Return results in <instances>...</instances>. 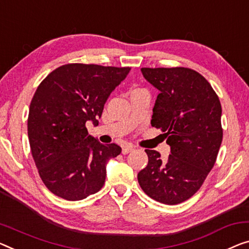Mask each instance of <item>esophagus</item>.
Instances as JSON below:
<instances>
[{"label":"esophagus","mask_w":249,"mask_h":249,"mask_svg":"<svg viewBox=\"0 0 249 249\" xmlns=\"http://www.w3.org/2000/svg\"><path fill=\"white\" fill-rule=\"evenodd\" d=\"M133 150H134V147H133L132 145L124 146L123 150H122V153H123V154H127V153H129V152H132Z\"/></svg>","instance_id":"34e87169"}]
</instances>
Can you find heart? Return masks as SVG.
Wrapping results in <instances>:
<instances>
[{
  "instance_id": "heart-1",
  "label": "heart",
  "mask_w": 249,
  "mask_h": 249,
  "mask_svg": "<svg viewBox=\"0 0 249 249\" xmlns=\"http://www.w3.org/2000/svg\"><path fill=\"white\" fill-rule=\"evenodd\" d=\"M141 90H144V89H142V88H135V89H133V90L131 91V94H132V92H136V91H141Z\"/></svg>"
}]
</instances>
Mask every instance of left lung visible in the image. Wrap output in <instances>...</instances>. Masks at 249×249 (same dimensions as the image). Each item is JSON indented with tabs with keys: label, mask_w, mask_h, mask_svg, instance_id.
Segmentation results:
<instances>
[{
	"label": "left lung",
	"mask_w": 249,
	"mask_h": 249,
	"mask_svg": "<svg viewBox=\"0 0 249 249\" xmlns=\"http://www.w3.org/2000/svg\"><path fill=\"white\" fill-rule=\"evenodd\" d=\"M160 90L151 125L160 128L171 146L168 160L145 150L148 163L137 174L142 190L165 205H178L201 188L216 162L222 141L221 104L208 80L184 67L142 68Z\"/></svg>",
	"instance_id": "obj_1"
}]
</instances>
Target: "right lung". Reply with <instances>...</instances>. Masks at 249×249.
Listing matches in <instances>:
<instances>
[{"label": "right lung", "instance_id": "right-lung-1", "mask_svg": "<svg viewBox=\"0 0 249 249\" xmlns=\"http://www.w3.org/2000/svg\"><path fill=\"white\" fill-rule=\"evenodd\" d=\"M129 70L67 64L36 88L30 104L28 136L39 176L53 195L77 201L103 188L106 163L122 148L99 143L88 134L86 123L98 124L107 98Z\"/></svg>", "mask_w": 249, "mask_h": 249}]
</instances>
